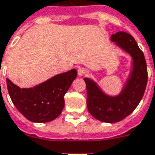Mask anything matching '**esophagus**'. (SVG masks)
<instances>
[{"label":"esophagus","mask_w":155,"mask_h":155,"mask_svg":"<svg viewBox=\"0 0 155 155\" xmlns=\"http://www.w3.org/2000/svg\"><path fill=\"white\" fill-rule=\"evenodd\" d=\"M87 73V70H86L85 68H79L78 69V76L81 77L83 76L84 74H86Z\"/></svg>","instance_id":"1"}]
</instances>
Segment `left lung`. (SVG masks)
Masks as SVG:
<instances>
[{
    "label": "left lung",
    "mask_w": 155,
    "mask_h": 155,
    "mask_svg": "<svg viewBox=\"0 0 155 155\" xmlns=\"http://www.w3.org/2000/svg\"><path fill=\"white\" fill-rule=\"evenodd\" d=\"M111 41L132 58L131 71L120 93L107 94L93 79L84 78L89 112L105 123H116L130 115L141 102L148 80L145 56L134 37L126 32L118 31L111 35Z\"/></svg>",
    "instance_id": "obj_1"
}]
</instances>
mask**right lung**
<instances>
[{
    "label": "right lung",
    "instance_id": "obj_1",
    "mask_svg": "<svg viewBox=\"0 0 155 155\" xmlns=\"http://www.w3.org/2000/svg\"><path fill=\"white\" fill-rule=\"evenodd\" d=\"M77 74L73 69L30 88H20L7 78V88L14 106L27 120L46 123L60 116L64 106V95Z\"/></svg>",
    "mask_w": 155,
    "mask_h": 155
}]
</instances>
